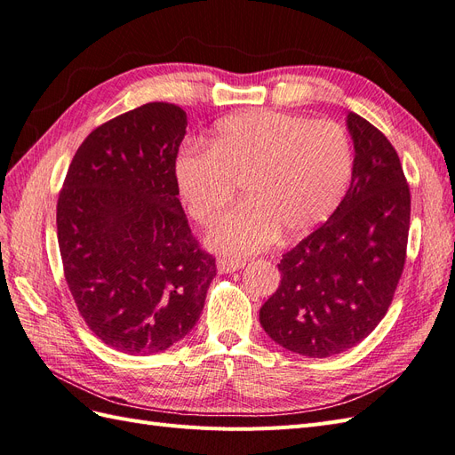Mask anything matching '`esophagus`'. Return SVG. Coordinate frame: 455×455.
I'll use <instances>...</instances> for the list:
<instances>
[{
    "mask_svg": "<svg viewBox=\"0 0 455 455\" xmlns=\"http://www.w3.org/2000/svg\"><path fill=\"white\" fill-rule=\"evenodd\" d=\"M218 269L222 273H233L237 269H243L246 266V261H241V259H226V258H220L218 259Z\"/></svg>",
    "mask_w": 455,
    "mask_h": 455,
    "instance_id": "1",
    "label": "esophagus"
}]
</instances>
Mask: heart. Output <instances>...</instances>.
<instances>
[{"label": "heart", "mask_w": 455, "mask_h": 455, "mask_svg": "<svg viewBox=\"0 0 455 455\" xmlns=\"http://www.w3.org/2000/svg\"><path fill=\"white\" fill-rule=\"evenodd\" d=\"M353 174L351 142L336 123L246 109L224 121L211 149L188 148L174 161V180L188 214L211 224L237 194L244 201L206 233L228 256L264 251L283 231L299 237L334 212Z\"/></svg>", "instance_id": "1"}]
</instances>
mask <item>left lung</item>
<instances>
[{
  "label": "left lung",
  "instance_id": "8db88e82",
  "mask_svg": "<svg viewBox=\"0 0 455 455\" xmlns=\"http://www.w3.org/2000/svg\"><path fill=\"white\" fill-rule=\"evenodd\" d=\"M355 159L346 197L283 254L259 324L284 349L324 359L361 343L387 313L406 259L410 188L395 148L347 114Z\"/></svg>",
  "mask_w": 455,
  "mask_h": 455
}]
</instances>
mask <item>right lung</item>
I'll return each instance as SVG.
<instances>
[{
  "instance_id": "add662e5",
  "label": "right lung",
  "mask_w": 455,
  "mask_h": 455,
  "mask_svg": "<svg viewBox=\"0 0 455 455\" xmlns=\"http://www.w3.org/2000/svg\"><path fill=\"white\" fill-rule=\"evenodd\" d=\"M180 106L149 102L96 127L76 151L57 204L64 277L106 346L154 355L199 321L216 259L178 199Z\"/></svg>"
}]
</instances>
